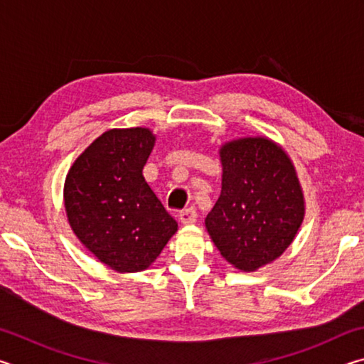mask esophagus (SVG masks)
Returning a JSON list of instances; mask_svg holds the SVG:
<instances>
[{
  "instance_id": "1",
  "label": "esophagus",
  "mask_w": 364,
  "mask_h": 364,
  "mask_svg": "<svg viewBox=\"0 0 364 364\" xmlns=\"http://www.w3.org/2000/svg\"><path fill=\"white\" fill-rule=\"evenodd\" d=\"M196 220H197V213L194 207L184 208V210L180 212V221L183 225H193L196 223Z\"/></svg>"
}]
</instances>
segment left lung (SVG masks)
I'll use <instances>...</instances> for the list:
<instances>
[{
    "instance_id": "left-lung-1",
    "label": "left lung",
    "mask_w": 364,
    "mask_h": 364,
    "mask_svg": "<svg viewBox=\"0 0 364 364\" xmlns=\"http://www.w3.org/2000/svg\"><path fill=\"white\" fill-rule=\"evenodd\" d=\"M221 194L205 228L234 268L255 271L282 255L304 221L294 164L268 138H241L220 149Z\"/></svg>"
}]
</instances>
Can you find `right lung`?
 I'll return each instance as SVG.
<instances>
[{"mask_svg": "<svg viewBox=\"0 0 364 364\" xmlns=\"http://www.w3.org/2000/svg\"><path fill=\"white\" fill-rule=\"evenodd\" d=\"M154 144L149 128H114L80 154L65 178L72 231L119 273L149 268L178 230L143 176Z\"/></svg>", "mask_w": 364, "mask_h": 364, "instance_id": "1", "label": "right lung"}]
</instances>
